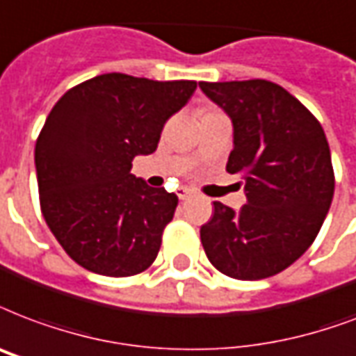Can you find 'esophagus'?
<instances>
[{
  "label": "esophagus",
  "instance_id": "obj_1",
  "mask_svg": "<svg viewBox=\"0 0 356 356\" xmlns=\"http://www.w3.org/2000/svg\"><path fill=\"white\" fill-rule=\"evenodd\" d=\"M177 196H179V200H188V197L192 196V190L186 188V186H183V188L177 190Z\"/></svg>",
  "mask_w": 356,
  "mask_h": 356
}]
</instances>
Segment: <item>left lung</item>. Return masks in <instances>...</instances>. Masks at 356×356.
I'll return each mask as SVG.
<instances>
[{
	"mask_svg": "<svg viewBox=\"0 0 356 356\" xmlns=\"http://www.w3.org/2000/svg\"><path fill=\"white\" fill-rule=\"evenodd\" d=\"M233 124L226 170L241 173L246 205L214 202L202 226L209 261L237 280L278 275L302 256L329 213L334 172L321 124L267 80L200 81Z\"/></svg>",
	"mask_w": 356,
	"mask_h": 356,
	"instance_id": "1",
	"label": "left lung"
}]
</instances>
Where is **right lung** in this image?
<instances>
[{"label":"right lung","mask_w":356,"mask_h":356,"mask_svg":"<svg viewBox=\"0 0 356 356\" xmlns=\"http://www.w3.org/2000/svg\"><path fill=\"white\" fill-rule=\"evenodd\" d=\"M196 81H156L110 72L69 89L51 108L35 145L44 220L78 265L132 276L156 259L177 196L130 173L159 147L164 123Z\"/></svg>","instance_id":"1"}]
</instances>
